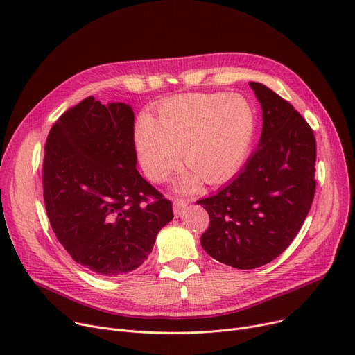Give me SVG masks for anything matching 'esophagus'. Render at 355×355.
<instances>
[{
	"label": "esophagus",
	"mask_w": 355,
	"mask_h": 355,
	"mask_svg": "<svg viewBox=\"0 0 355 355\" xmlns=\"http://www.w3.org/2000/svg\"><path fill=\"white\" fill-rule=\"evenodd\" d=\"M190 201V198H174V214L180 216L185 210V207L189 206Z\"/></svg>",
	"instance_id": "34e87169"
}]
</instances>
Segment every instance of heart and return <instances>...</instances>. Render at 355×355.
Wrapping results in <instances>:
<instances>
[{"label":"heart","instance_id":"heart-1","mask_svg":"<svg viewBox=\"0 0 355 355\" xmlns=\"http://www.w3.org/2000/svg\"><path fill=\"white\" fill-rule=\"evenodd\" d=\"M254 134L250 105L226 93H189L164 101L155 118L142 116L135 145L149 180L164 181L180 161L204 182L230 178L243 164ZM197 178L184 173L180 185L193 189Z\"/></svg>","mask_w":355,"mask_h":355}]
</instances>
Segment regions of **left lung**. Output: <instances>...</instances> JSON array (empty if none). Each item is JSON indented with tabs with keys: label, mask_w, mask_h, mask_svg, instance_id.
Returning a JSON list of instances; mask_svg holds the SVG:
<instances>
[{
	"label": "left lung",
	"mask_w": 355,
	"mask_h": 355,
	"mask_svg": "<svg viewBox=\"0 0 355 355\" xmlns=\"http://www.w3.org/2000/svg\"><path fill=\"white\" fill-rule=\"evenodd\" d=\"M250 87L263 112L259 148L229 185L197 204L207 210L201 246L236 269L263 266L301 230L315 196L316 142L288 101L262 83Z\"/></svg>",
	"instance_id": "8db88e82"
}]
</instances>
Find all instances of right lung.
Segmentation results:
<instances>
[{"label":"right lung","instance_id":"right-lung-1","mask_svg":"<svg viewBox=\"0 0 355 355\" xmlns=\"http://www.w3.org/2000/svg\"><path fill=\"white\" fill-rule=\"evenodd\" d=\"M43 197L51 229L74 262L98 275L139 268L173 202L137 170L134 112L89 96L51 126Z\"/></svg>","mask_w":355,"mask_h":355}]
</instances>
